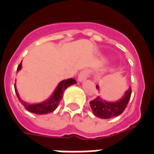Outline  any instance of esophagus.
<instances>
[{"instance_id": "esophagus-1", "label": "esophagus", "mask_w": 154, "mask_h": 154, "mask_svg": "<svg viewBox=\"0 0 154 154\" xmlns=\"http://www.w3.org/2000/svg\"><path fill=\"white\" fill-rule=\"evenodd\" d=\"M90 74H91L90 70H87V69L82 70V72H80V73L79 74L78 80L79 81H80V82H82V81H83V80L86 79L88 78L89 76H90Z\"/></svg>"}]
</instances>
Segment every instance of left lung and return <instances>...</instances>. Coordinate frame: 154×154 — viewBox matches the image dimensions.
<instances>
[{"label": "left lung", "mask_w": 154, "mask_h": 154, "mask_svg": "<svg viewBox=\"0 0 154 154\" xmlns=\"http://www.w3.org/2000/svg\"><path fill=\"white\" fill-rule=\"evenodd\" d=\"M96 88L98 89V86H96ZM131 88L126 91L124 97L120 101L116 102H107L103 101L99 97H97L90 101V105L95 116L101 119H109L120 115L125 110L131 98Z\"/></svg>", "instance_id": "obj_1"}]
</instances>
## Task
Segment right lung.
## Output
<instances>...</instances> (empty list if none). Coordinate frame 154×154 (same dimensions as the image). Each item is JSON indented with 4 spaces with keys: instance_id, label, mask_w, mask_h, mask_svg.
Wrapping results in <instances>:
<instances>
[{
    "instance_id": "right-lung-1",
    "label": "right lung",
    "mask_w": 154,
    "mask_h": 154,
    "mask_svg": "<svg viewBox=\"0 0 154 154\" xmlns=\"http://www.w3.org/2000/svg\"><path fill=\"white\" fill-rule=\"evenodd\" d=\"M22 67V62L19 64L17 68V71L21 69ZM76 81L74 79H68L63 80L62 82H60V84L57 87L54 93H53V96L46 101L44 102L39 103V104H34V105H30L27 103L24 102L20 98V96L18 94L17 91H16V86H15V91L17 95L19 101L24 106V108L27 110V111L33 112L34 114H38V115H43V114H48L49 112H52L55 110L59 105L60 102L61 101L62 97H63V94L66 89L68 88V86H72L73 84H75Z\"/></svg>"
}]
</instances>
